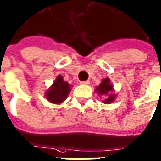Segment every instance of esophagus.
Listing matches in <instances>:
<instances>
[{
    "label": "esophagus",
    "mask_w": 161,
    "mask_h": 161,
    "mask_svg": "<svg viewBox=\"0 0 161 161\" xmlns=\"http://www.w3.org/2000/svg\"><path fill=\"white\" fill-rule=\"evenodd\" d=\"M81 84H82V85H89L90 81H83V82H81Z\"/></svg>",
    "instance_id": "esophagus-1"
}]
</instances>
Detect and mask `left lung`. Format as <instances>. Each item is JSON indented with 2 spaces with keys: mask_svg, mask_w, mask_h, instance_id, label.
<instances>
[{
  "mask_svg": "<svg viewBox=\"0 0 161 161\" xmlns=\"http://www.w3.org/2000/svg\"><path fill=\"white\" fill-rule=\"evenodd\" d=\"M95 91L99 95H108L107 99H105L103 103L110 104L114 101V99H115L116 95L114 94V93H113L114 88H113V85L110 84V79L108 77L103 79L102 82L96 87Z\"/></svg>",
  "mask_w": 161,
  "mask_h": 161,
  "instance_id": "obj_1",
  "label": "left lung"
}]
</instances>
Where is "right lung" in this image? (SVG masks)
<instances>
[{
	"label": "right lung",
	"mask_w": 161,
	"mask_h": 161,
	"mask_svg": "<svg viewBox=\"0 0 161 161\" xmlns=\"http://www.w3.org/2000/svg\"><path fill=\"white\" fill-rule=\"evenodd\" d=\"M70 87L71 85L65 82L63 80V77L59 75L51 87L47 91L46 98L51 103H62L67 99L68 95L70 92Z\"/></svg>",
	"instance_id": "right-lung-1"
}]
</instances>
